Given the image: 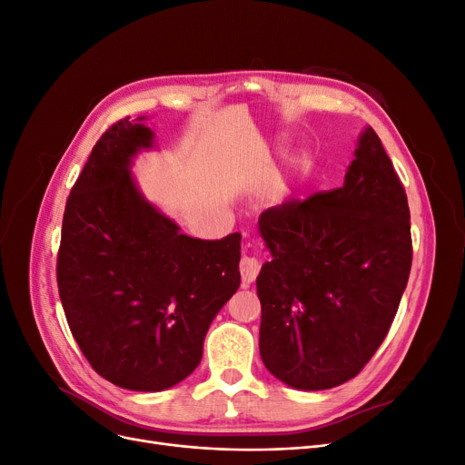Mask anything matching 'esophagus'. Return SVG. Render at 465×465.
Wrapping results in <instances>:
<instances>
[{"label": "esophagus", "mask_w": 465, "mask_h": 465, "mask_svg": "<svg viewBox=\"0 0 465 465\" xmlns=\"http://www.w3.org/2000/svg\"><path fill=\"white\" fill-rule=\"evenodd\" d=\"M260 262L254 256H242L241 263H239V272H241V279H242V288L251 286V282L258 277L260 273Z\"/></svg>", "instance_id": "34e87169"}]
</instances>
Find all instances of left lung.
I'll return each mask as SVG.
<instances>
[{"mask_svg":"<svg viewBox=\"0 0 465 465\" xmlns=\"http://www.w3.org/2000/svg\"><path fill=\"white\" fill-rule=\"evenodd\" d=\"M345 184L262 213L272 262L256 279L260 356L298 390L356 377L384 341L412 262L405 188L373 128Z\"/></svg>","mask_w":465,"mask_h":465,"instance_id":"1","label":"left lung"}]
</instances>
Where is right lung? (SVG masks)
I'll use <instances>...</instances> for the list:
<instances>
[{"mask_svg":"<svg viewBox=\"0 0 465 465\" xmlns=\"http://www.w3.org/2000/svg\"><path fill=\"white\" fill-rule=\"evenodd\" d=\"M143 118L114 122L94 144L65 203L56 279L94 371L160 392L200 365L213 319L241 284V233L193 239L144 202L130 173L153 146Z\"/></svg>","mask_w":465,"mask_h":465,"instance_id":"1","label":"right lung"}]
</instances>
